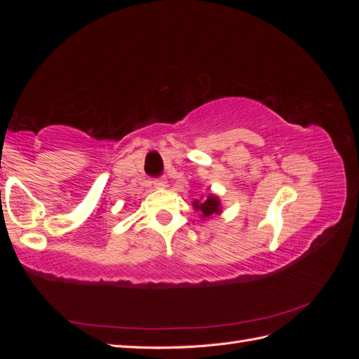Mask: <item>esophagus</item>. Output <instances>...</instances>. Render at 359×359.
Here are the masks:
<instances>
[{"label": "esophagus", "instance_id": "obj_1", "mask_svg": "<svg viewBox=\"0 0 359 359\" xmlns=\"http://www.w3.org/2000/svg\"><path fill=\"white\" fill-rule=\"evenodd\" d=\"M154 187H156L157 190L165 189V187H168V181H166L165 178H158V180L154 181Z\"/></svg>", "mask_w": 359, "mask_h": 359}]
</instances>
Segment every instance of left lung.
Masks as SVG:
<instances>
[{"mask_svg":"<svg viewBox=\"0 0 359 359\" xmlns=\"http://www.w3.org/2000/svg\"><path fill=\"white\" fill-rule=\"evenodd\" d=\"M191 205H193V210L198 211L201 219H203V220L211 219V217H214V215H220L222 210H223L220 198L214 193H210L206 198L201 196V201L194 199L191 202Z\"/></svg>","mask_w":359,"mask_h":359,"instance_id":"left-lung-1","label":"left lung"}]
</instances>
